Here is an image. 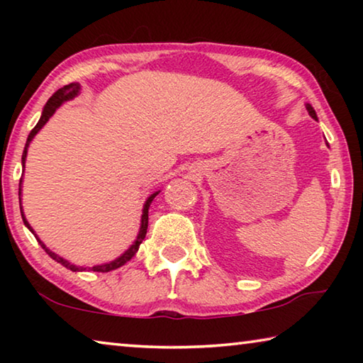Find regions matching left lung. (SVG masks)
Returning <instances> with one entry per match:
<instances>
[{
    "mask_svg": "<svg viewBox=\"0 0 363 363\" xmlns=\"http://www.w3.org/2000/svg\"><path fill=\"white\" fill-rule=\"evenodd\" d=\"M306 108H307V112H309V115L312 116V118L314 120H317V113H315V110H314V107L311 106V104H306Z\"/></svg>",
    "mask_w": 363,
    "mask_h": 363,
    "instance_id": "1",
    "label": "left lung"
}]
</instances>
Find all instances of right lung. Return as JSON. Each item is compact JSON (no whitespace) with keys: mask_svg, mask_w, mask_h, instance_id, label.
Segmentation results:
<instances>
[{"mask_svg":"<svg viewBox=\"0 0 363 363\" xmlns=\"http://www.w3.org/2000/svg\"><path fill=\"white\" fill-rule=\"evenodd\" d=\"M78 93H79V84H78V83H70V84L64 86V88L57 89L56 93H54L51 97H49L48 102H46V106L43 107V112H41V116H40L38 123H36V126L33 128L32 131H30L28 138H27V144H26V147H23V153H22V168H23V169H26V160H27V152H28V145H30V143H32L33 138L36 136V134L40 133L41 128L45 126L46 123L49 121V118H51V116H52L54 113H56V110H57L60 106H62L64 102L70 101V99H73V97H75V96H78ZM23 169H22V174H23ZM158 194H160V190H157V192H153V194L149 196V199L145 200L144 208H143V216H140V227H139V233H138L136 240L133 242L131 247L128 248V250L125 251V253L120 255L118 257H115L113 261L106 262V264H97V266H93V267L75 266V264H72L70 261L64 259V257H60L59 255L54 253V251L49 250V248L46 247V245L40 240L38 235H36L35 230L32 229V225L28 224V220H27V218H26V214H23L22 206H21V214H22L23 224H26V227H28V230L32 232L33 235L36 237V240H38V243L41 245L43 250H45L46 253H48L49 256H51L54 261H57L59 264H62L64 267H67V269L73 270V272H83V270H94V272H110V270H113V269H118V267H121V266H125V264H126L128 261H130L134 255L138 253V250H139V247H140V243H143V240H144V238H145V233H147V225H149V208H150V203H152V200L155 199V196H157ZM19 201H22V177H21V182H19Z\"/></svg>","mask_w":363,"mask_h":363,"instance_id":"add662e5","label":"right lung"}]
</instances>
